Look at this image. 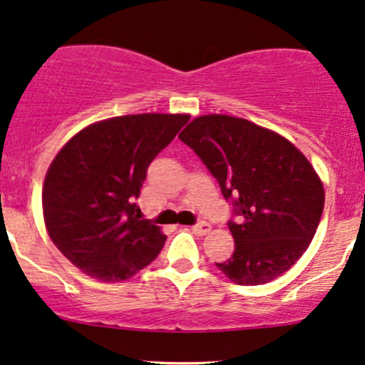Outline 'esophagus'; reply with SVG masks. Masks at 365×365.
Returning <instances> with one entry per match:
<instances>
[{
  "instance_id": "34e87169",
  "label": "esophagus",
  "mask_w": 365,
  "mask_h": 365,
  "mask_svg": "<svg viewBox=\"0 0 365 365\" xmlns=\"http://www.w3.org/2000/svg\"><path fill=\"white\" fill-rule=\"evenodd\" d=\"M192 232L197 233V235H206V233L211 232V225L206 223V221H199V223L192 226Z\"/></svg>"
}]
</instances>
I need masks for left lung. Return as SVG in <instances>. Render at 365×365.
Listing matches in <instances>:
<instances>
[{
	"label": "left lung",
	"instance_id": "1",
	"mask_svg": "<svg viewBox=\"0 0 365 365\" xmlns=\"http://www.w3.org/2000/svg\"><path fill=\"white\" fill-rule=\"evenodd\" d=\"M178 137L233 206L235 250L216 266L237 284L269 283L290 269L324 209V188L307 158L278 133L228 115L199 116Z\"/></svg>",
	"mask_w": 365,
	"mask_h": 365
}]
</instances>
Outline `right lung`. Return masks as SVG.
<instances>
[{"label":"right lung","instance_id":"obj_1","mask_svg":"<svg viewBox=\"0 0 365 365\" xmlns=\"http://www.w3.org/2000/svg\"><path fill=\"white\" fill-rule=\"evenodd\" d=\"M187 121L158 113L98 121L53 159L43 187L46 228L83 273L123 282L161 252L166 235L142 220L137 199L149 165Z\"/></svg>","mask_w":365,"mask_h":365}]
</instances>
